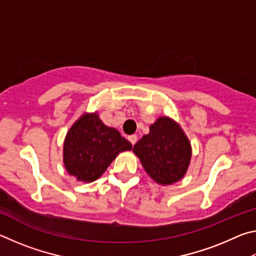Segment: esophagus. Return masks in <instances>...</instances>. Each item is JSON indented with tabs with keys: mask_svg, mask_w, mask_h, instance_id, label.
<instances>
[{
	"mask_svg": "<svg viewBox=\"0 0 256 256\" xmlns=\"http://www.w3.org/2000/svg\"><path fill=\"white\" fill-rule=\"evenodd\" d=\"M136 134H133V136H128V141L130 142H131V144L134 146V144H136Z\"/></svg>",
	"mask_w": 256,
	"mask_h": 256,
	"instance_id": "34e87169",
	"label": "esophagus"
}]
</instances>
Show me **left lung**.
Listing matches in <instances>:
<instances>
[{"instance_id":"1","label":"left lung","mask_w":256,"mask_h":256,"mask_svg":"<svg viewBox=\"0 0 256 256\" xmlns=\"http://www.w3.org/2000/svg\"><path fill=\"white\" fill-rule=\"evenodd\" d=\"M151 178L159 185H172L180 180L188 170L192 146L180 125L168 116H160L150 125L133 146Z\"/></svg>"}]
</instances>
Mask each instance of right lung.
Segmentation results:
<instances>
[{
  "instance_id": "right-lung-1",
  "label": "right lung",
  "mask_w": 256,
  "mask_h": 256,
  "mask_svg": "<svg viewBox=\"0 0 256 256\" xmlns=\"http://www.w3.org/2000/svg\"><path fill=\"white\" fill-rule=\"evenodd\" d=\"M131 149V142L116 128L104 124L97 112H84L64 138V167L76 180L92 183L106 172L118 154Z\"/></svg>"
}]
</instances>
